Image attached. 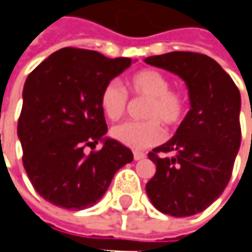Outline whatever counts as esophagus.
I'll return each mask as SVG.
<instances>
[{
  "mask_svg": "<svg viewBox=\"0 0 252 252\" xmlns=\"http://www.w3.org/2000/svg\"><path fill=\"white\" fill-rule=\"evenodd\" d=\"M146 157V154L144 153H141V151H134V160H143Z\"/></svg>",
  "mask_w": 252,
  "mask_h": 252,
  "instance_id": "esophagus-1",
  "label": "esophagus"
}]
</instances>
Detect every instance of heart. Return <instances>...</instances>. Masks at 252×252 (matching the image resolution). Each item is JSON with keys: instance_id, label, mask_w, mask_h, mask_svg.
<instances>
[{"instance_id": "heart-1", "label": "heart", "mask_w": 252, "mask_h": 252, "mask_svg": "<svg viewBox=\"0 0 252 252\" xmlns=\"http://www.w3.org/2000/svg\"><path fill=\"white\" fill-rule=\"evenodd\" d=\"M170 79L156 69H143L128 78V88L135 98L147 99L143 108L144 121H126L112 126L111 135L129 149L141 150L158 144L164 131L179 126L188 109V101L182 91L170 88ZM128 94L117 82H108L101 91L99 106L109 120H118L128 106Z\"/></svg>"}]
</instances>
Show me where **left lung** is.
I'll use <instances>...</instances> for the list:
<instances>
[{
    "label": "left lung",
    "mask_w": 252,
    "mask_h": 252,
    "mask_svg": "<svg viewBox=\"0 0 252 252\" xmlns=\"http://www.w3.org/2000/svg\"><path fill=\"white\" fill-rule=\"evenodd\" d=\"M144 62L185 80L192 106L172 140L149 153L156 174L146 190L160 212L192 217L217 200L231 179L241 146L240 91L206 55L172 52Z\"/></svg>",
    "instance_id": "obj_1"
}]
</instances>
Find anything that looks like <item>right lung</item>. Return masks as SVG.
Wrapping results in <instances>:
<instances>
[{
	"mask_svg": "<svg viewBox=\"0 0 252 252\" xmlns=\"http://www.w3.org/2000/svg\"><path fill=\"white\" fill-rule=\"evenodd\" d=\"M129 64L128 58L64 47L29 75L17 132L26 173L47 202L72 211L89 208L118 169L132 161L131 150L103 140L108 128L99 106L103 86ZM99 141L102 149L84 151Z\"/></svg>",
	"mask_w": 252,
	"mask_h": 252,
	"instance_id": "obj_1",
	"label": "right lung"
}]
</instances>
